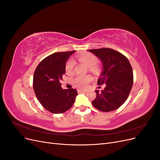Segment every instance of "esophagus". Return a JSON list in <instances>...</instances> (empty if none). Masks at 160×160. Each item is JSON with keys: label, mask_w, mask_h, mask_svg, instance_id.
I'll return each instance as SVG.
<instances>
[{"label": "esophagus", "mask_w": 160, "mask_h": 160, "mask_svg": "<svg viewBox=\"0 0 160 160\" xmlns=\"http://www.w3.org/2000/svg\"><path fill=\"white\" fill-rule=\"evenodd\" d=\"M86 90H78V93H86Z\"/></svg>", "instance_id": "obj_1"}]
</instances>
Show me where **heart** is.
<instances>
[{"mask_svg":"<svg viewBox=\"0 0 160 160\" xmlns=\"http://www.w3.org/2000/svg\"><path fill=\"white\" fill-rule=\"evenodd\" d=\"M77 59L88 67H89V70L91 71L95 72L98 71V66H96L95 65L97 61H98V58L95 55L92 54L91 52H85L77 55ZM73 67L74 62L72 60H69L67 62L65 65V70L67 73H71L72 71H73ZM91 81V77L89 75H79L73 79L72 83L75 87L79 89H85L88 87Z\"/></svg>","mask_w":160,"mask_h":160,"instance_id":"1","label":"heart"}]
</instances>
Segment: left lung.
Listing matches in <instances>:
<instances>
[{
	"label": "left lung",
	"mask_w": 160,
	"mask_h": 160,
	"mask_svg": "<svg viewBox=\"0 0 160 160\" xmlns=\"http://www.w3.org/2000/svg\"><path fill=\"white\" fill-rule=\"evenodd\" d=\"M88 51L93 52L102 62L103 71L98 84H105L101 92L95 90L97 97L92 104L103 112L118 109L127 100L133 86V70L129 60L121 52L109 48Z\"/></svg>",
	"instance_id": "1"
}]
</instances>
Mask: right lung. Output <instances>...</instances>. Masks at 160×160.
Returning <instances> with one entry per match:
<instances>
[{
    "label": "right lung",
    "instance_id": "1",
    "mask_svg": "<svg viewBox=\"0 0 160 160\" xmlns=\"http://www.w3.org/2000/svg\"><path fill=\"white\" fill-rule=\"evenodd\" d=\"M76 51L55 52L43 59L34 72L33 89L42 107L52 113H62L73 105L76 89H62L60 81L66 62Z\"/></svg>",
    "mask_w": 160,
    "mask_h": 160
}]
</instances>
